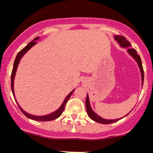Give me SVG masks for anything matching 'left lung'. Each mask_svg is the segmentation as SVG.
Returning <instances> with one entry per match:
<instances>
[{"label":"left lung","mask_w":153,"mask_h":153,"mask_svg":"<svg viewBox=\"0 0 153 153\" xmlns=\"http://www.w3.org/2000/svg\"><path fill=\"white\" fill-rule=\"evenodd\" d=\"M114 39L117 41L118 43H119V44H120L121 47H128L131 46V43H129V41H128L124 36H114ZM128 52L131 55L132 57L135 59V61H137V63H138V67H139L140 71H141V73H142V85H143V82H144V71H143V68H142V61H141L140 56L138 54V52H137V51L133 48L128 47ZM85 106H86V111L88 117H89L92 120L96 121V122L100 123V124H112V123L117 122V120H120V119H116V120H106V119H103V118L98 116L96 114H95L94 111H92V108H91L88 95H87L86 100H85Z\"/></svg>","instance_id":"left-lung-1"}]
</instances>
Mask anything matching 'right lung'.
<instances>
[{"label":"right lung","instance_id":"1","mask_svg":"<svg viewBox=\"0 0 153 153\" xmlns=\"http://www.w3.org/2000/svg\"><path fill=\"white\" fill-rule=\"evenodd\" d=\"M38 38H39V37H36V38H35V39H33L32 42L29 43V44L27 45L26 47H24V48H23L22 51H20L19 53H18L17 56H16V57H15V62H14V65H13V69H12V72H11V91H12V93H13L14 98H15V94H14V79H15V72H16V70H17L18 65H19V61H20V59L22 57L23 55L25 54V53L29 51L31 47H33V46H34V45L36 43V39H38ZM73 92H74V90L69 93L68 96H67L66 98H65V101L63 102V103H62V105H61V107H60V108H59L57 111H55V112L52 113V114H48V115H46V116H40V117L33 116V115H31V114H27L26 112H25V111H24V110H23L19 106V109H20V110H21L22 112L23 113V114H24L25 117H27L29 118V119H32V120H36V121H50V120H55V119H57V117H59L61 116V114H62L63 111L65 110V105H66L67 102H68V100L69 98L71 97V94H72Z\"/></svg>","mask_w":153,"mask_h":153}]
</instances>
